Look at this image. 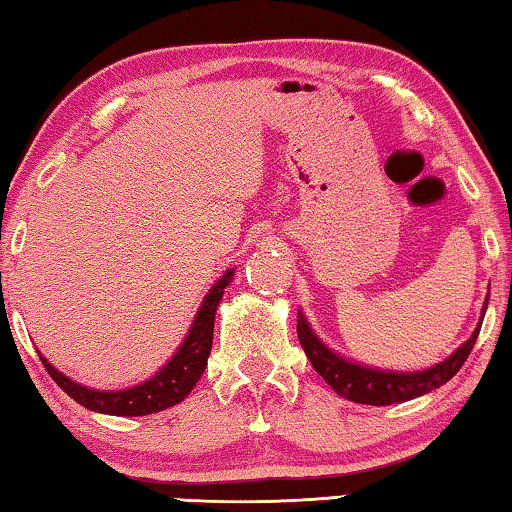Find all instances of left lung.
<instances>
[{
    "mask_svg": "<svg viewBox=\"0 0 512 512\" xmlns=\"http://www.w3.org/2000/svg\"><path fill=\"white\" fill-rule=\"evenodd\" d=\"M485 307H488V300H485ZM481 323H478L474 335L469 337L449 360L435 364L433 369L415 371V373L367 369L355 362L339 358L337 353H332L330 348L314 335L310 323L305 321V316L300 312H298L296 332H298L300 346H303V351L307 358H310L316 373H319V376L326 380V383L335 389L339 396H344V399L355 401V403H364V405H392V403L410 401L415 399V396L428 394L433 392V389L442 387L444 383H449V380L460 371L462 364H465L469 353H472L478 330H481Z\"/></svg>",
    "mask_w": 512,
    "mask_h": 512,
    "instance_id": "obj_1",
    "label": "left lung"
}]
</instances>
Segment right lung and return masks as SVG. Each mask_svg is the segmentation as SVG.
I'll return each instance as SVG.
<instances>
[{"label":"right lung","mask_w":512,"mask_h":512,"mask_svg":"<svg viewBox=\"0 0 512 512\" xmlns=\"http://www.w3.org/2000/svg\"><path fill=\"white\" fill-rule=\"evenodd\" d=\"M232 275L234 271L230 269L216 282L198 310L196 321H193L184 344L177 348V353L168 360V364H164V369L154 378L145 380L143 385L120 389V392H97V389L72 383L70 378L56 371L45 358H40V362H43V367L50 373L54 383L70 399H75L79 405H84V408L93 412L116 417H143L152 415V412L166 410L170 405H177L189 396L191 389L200 380L202 371L207 367V358L212 353L216 307L221 303L225 287L232 282Z\"/></svg>","instance_id":"1"}]
</instances>
